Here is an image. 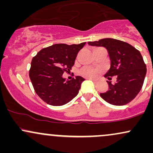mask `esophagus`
Wrapping results in <instances>:
<instances>
[{"instance_id":"34e87169","label":"esophagus","mask_w":153,"mask_h":153,"mask_svg":"<svg viewBox=\"0 0 153 153\" xmlns=\"http://www.w3.org/2000/svg\"><path fill=\"white\" fill-rule=\"evenodd\" d=\"M88 79H89V80H91L92 81H94V82H97V80H96V79H94V78H88Z\"/></svg>"}]
</instances>
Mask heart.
<instances>
[{
    "instance_id": "heart-1",
    "label": "heart",
    "mask_w": 153,
    "mask_h": 153,
    "mask_svg": "<svg viewBox=\"0 0 153 153\" xmlns=\"http://www.w3.org/2000/svg\"><path fill=\"white\" fill-rule=\"evenodd\" d=\"M101 73V71L99 69H94L91 68H84L80 71V74L82 76L88 78H95L99 73Z\"/></svg>"
}]
</instances>
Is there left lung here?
Masks as SVG:
<instances>
[{"label":"left lung","mask_w":153,"mask_h":153,"mask_svg":"<svg viewBox=\"0 0 153 153\" xmlns=\"http://www.w3.org/2000/svg\"><path fill=\"white\" fill-rule=\"evenodd\" d=\"M91 46L103 47L111 60L109 70L105 78L117 76V82L107 81L108 90L100 94L106 102L123 106L132 101L143 87L147 73L146 65L140 51L127 42L111 38L88 42Z\"/></svg>","instance_id":"obj_1"}]
</instances>
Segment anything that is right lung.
Instances as JSON below:
<instances>
[{
	"instance_id": "1",
	"label": "right lung",
	"mask_w": 153,
	"mask_h": 153,
	"mask_svg": "<svg viewBox=\"0 0 153 153\" xmlns=\"http://www.w3.org/2000/svg\"><path fill=\"white\" fill-rule=\"evenodd\" d=\"M85 45L55 44L41 50L33 57L29 78L36 94L47 104L62 106L78 94L85 79L76 76L66 80L62 74L71 71L77 54Z\"/></svg>"
}]
</instances>
